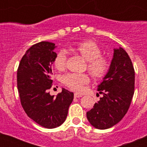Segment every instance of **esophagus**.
I'll return each mask as SVG.
<instances>
[{
  "mask_svg": "<svg viewBox=\"0 0 147 147\" xmlns=\"http://www.w3.org/2000/svg\"><path fill=\"white\" fill-rule=\"evenodd\" d=\"M82 96V95L80 94V93H74V97L75 98H80V97Z\"/></svg>",
  "mask_w": 147,
  "mask_h": 147,
  "instance_id": "1",
  "label": "esophagus"
}]
</instances>
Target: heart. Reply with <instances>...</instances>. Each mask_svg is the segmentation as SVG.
Instances as JSON below:
<instances>
[{
	"instance_id": "obj_1",
	"label": "heart",
	"mask_w": 147,
	"mask_h": 147,
	"mask_svg": "<svg viewBox=\"0 0 147 147\" xmlns=\"http://www.w3.org/2000/svg\"><path fill=\"white\" fill-rule=\"evenodd\" d=\"M85 59L88 61V70L94 78L101 79L108 72L110 63L107 58L101 56L102 51L96 42L90 40L82 41L74 47ZM67 55L65 51H59L54 60V65L58 71H63L66 67ZM62 84L74 91L80 92L84 86L90 81L89 76L86 74L68 73L63 75L61 79Z\"/></svg>"
}]
</instances>
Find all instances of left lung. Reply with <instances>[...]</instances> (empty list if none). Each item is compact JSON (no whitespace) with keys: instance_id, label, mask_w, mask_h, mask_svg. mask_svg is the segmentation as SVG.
I'll use <instances>...</instances> for the list:
<instances>
[{"instance_id":"left-lung-1","label":"left lung","mask_w":147,"mask_h":147,"mask_svg":"<svg viewBox=\"0 0 147 147\" xmlns=\"http://www.w3.org/2000/svg\"><path fill=\"white\" fill-rule=\"evenodd\" d=\"M134 89L132 61L124 49H115L108 72L98 86L103 97L87 112L90 124L97 129H105L119 123L128 111Z\"/></svg>"}]
</instances>
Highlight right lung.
Masks as SVG:
<instances>
[{
  "label": "right lung",
  "instance_id": "1",
  "mask_svg": "<svg viewBox=\"0 0 147 147\" xmlns=\"http://www.w3.org/2000/svg\"><path fill=\"white\" fill-rule=\"evenodd\" d=\"M55 44H34L23 55L17 71L18 90L23 110L42 127L52 129L65 121L74 93L62 88L57 96H51V65L56 57Z\"/></svg>",
  "mask_w": 147,
  "mask_h": 147
}]
</instances>
